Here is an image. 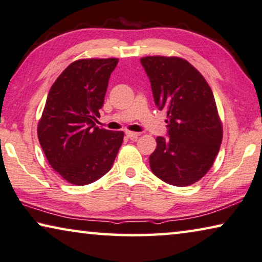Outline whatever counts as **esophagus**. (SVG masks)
Instances as JSON below:
<instances>
[{"label": "esophagus", "mask_w": 262, "mask_h": 262, "mask_svg": "<svg viewBox=\"0 0 262 262\" xmlns=\"http://www.w3.org/2000/svg\"><path fill=\"white\" fill-rule=\"evenodd\" d=\"M126 135L127 138H129L130 140H134V139H138L140 136V133H135V132H126Z\"/></svg>", "instance_id": "1"}]
</instances>
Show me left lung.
I'll return each instance as SVG.
<instances>
[{
    "label": "left lung",
    "instance_id": "left-lung-1",
    "mask_svg": "<svg viewBox=\"0 0 262 262\" xmlns=\"http://www.w3.org/2000/svg\"><path fill=\"white\" fill-rule=\"evenodd\" d=\"M154 101L166 111L169 138L158 136L149 165L169 185L185 187L204 178L222 141V123L205 77L185 58L146 56L141 60Z\"/></svg>",
    "mask_w": 262,
    "mask_h": 262
}]
</instances>
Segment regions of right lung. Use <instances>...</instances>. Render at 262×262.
<instances>
[{"mask_svg": "<svg viewBox=\"0 0 262 262\" xmlns=\"http://www.w3.org/2000/svg\"><path fill=\"white\" fill-rule=\"evenodd\" d=\"M118 58H82L70 63L50 88L37 124L49 165L66 181L84 186L111 170L123 132L100 129V116Z\"/></svg>", "mask_w": 262, "mask_h": 262, "instance_id": "obj_1", "label": "right lung"}]
</instances>
